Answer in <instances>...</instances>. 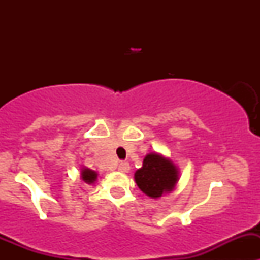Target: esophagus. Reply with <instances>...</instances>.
I'll return each mask as SVG.
<instances>
[{
	"instance_id": "obj_1",
	"label": "esophagus",
	"mask_w": 260,
	"mask_h": 260,
	"mask_svg": "<svg viewBox=\"0 0 260 260\" xmlns=\"http://www.w3.org/2000/svg\"><path fill=\"white\" fill-rule=\"evenodd\" d=\"M129 169L131 167H129V164H128V162H120L119 166H118V170H119L120 172H124V174L125 172L129 171Z\"/></svg>"
}]
</instances>
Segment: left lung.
Segmentation results:
<instances>
[{"label":"left lung","mask_w":260,"mask_h":260,"mask_svg":"<svg viewBox=\"0 0 260 260\" xmlns=\"http://www.w3.org/2000/svg\"><path fill=\"white\" fill-rule=\"evenodd\" d=\"M179 180V167L172 159L158 152L146 154L142 167L135 172L137 186L151 199H159L166 193H171Z\"/></svg>","instance_id":"1"}]
</instances>
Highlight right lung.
<instances>
[{
	"mask_svg": "<svg viewBox=\"0 0 260 260\" xmlns=\"http://www.w3.org/2000/svg\"><path fill=\"white\" fill-rule=\"evenodd\" d=\"M80 177L85 183H88V185H93V183L96 181V179H98V174H96L95 171H93V170L88 169V167H81Z\"/></svg>",
	"mask_w": 260,
	"mask_h": 260,
	"instance_id": "obj_1",
	"label": "right lung"
}]
</instances>
